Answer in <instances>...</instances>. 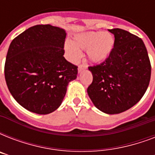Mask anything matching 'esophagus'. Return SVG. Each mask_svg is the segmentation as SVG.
<instances>
[{
    "label": "esophagus",
    "instance_id": "obj_1",
    "mask_svg": "<svg viewBox=\"0 0 155 155\" xmlns=\"http://www.w3.org/2000/svg\"><path fill=\"white\" fill-rule=\"evenodd\" d=\"M87 68V65H85V64H80V65L78 67V71H79V72H81L83 70H84V69H86Z\"/></svg>",
    "mask_w": 155,
    "mask_h": 155
}]
</instances>
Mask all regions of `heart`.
Listing matches in <instances>:
<instances>
[{"label":"heart","mask_w":155,"mask_h":155,"mask_svg":"<svg viewBox=\"0 0 155 155\" xmlns=\"http://www.w3.org/2000/svg\"><path fill=\"white\" fill-rule=\"evenodd\" d=\"M114 38L104 31H88L76 35L74 42H66L64 48L72 61L80 57V51H87V58L91 63H101L109 57L114 47Z\"/></svg>","instance_id":"heart-1"}]
</instances>
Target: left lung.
<instances>
[{
  "label": "left lung",
  "mask_w": 155,
  "mask_h": 155,
  "mask_svg": "<svg viewBox=\"0 0 155 155\" xmlns=\"http://www.w3.org/2000/svg\"><path fill=\"white\" fill-rule=\"evenodd\" d=\"M115 42L110 55L99 65L88 67L93 80L87 87L99 110L117 114L135 105L149 86L151 65L144 42L122 29H112Z\"/></svg>",
  "instance_id": "1"
}]
</instances>
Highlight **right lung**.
<instances>
[{
  "instance_id": "obj_1",
  "label": "right lung",
  "mask_w": 155,
  "mask_h": 155,
  "mask_svg": "<svg viewBox=\"0 0 155 155\" xmlns=\"http://www.w3.org/2000/svg\"><path fill=\"white\" fill-rule=\"evenodd\" d=\"M65 30L51 25L29 28L10 43L5 78L11 95L25 109L48 114L60 106L78 67L66 60Z\"/></svg>"
}]
</instances>
